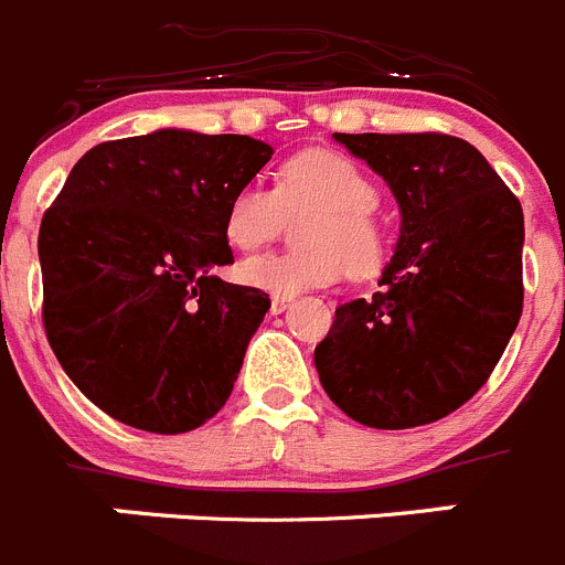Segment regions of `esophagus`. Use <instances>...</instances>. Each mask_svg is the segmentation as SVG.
<instances>
[{
	"instance_id": "obj_1",
	"label": "esophagus",
	"mask_w": 565,
	"mask_h": 565,
	"mask_svg": "<svg viewBox=\"0 0 565 565\" xmlns=\"http://www.w3.org/2000/svg\"><path fill=\"white\" fill-rule=\"evenodd\" d=\"M289 303H292V298H284V295H273V298H270V312L273 315L287 312Z\"/></svg>"
}]
</instances>
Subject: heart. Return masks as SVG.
<instances>
[{"label": "heart", "mask_w": 565, "mask_h": 565, "mask_svg": "<svg viewBox=\"0 0 565 565\" xmlns=\"http://www.w3.org/2000/svg\"><path fill=\"white\" fill-rule=\"evenodd\" d=\"M379 186L354 158L334 150H307L278 170L276 189L242 183L228 198L225 239L236 250H256L281 234L287 217L312 211L300 225V253H262L236 265L245 287L295 298L329 287L348 270L371 278L390 256V234L373 214Z\"/></svg>", "instance_id": "heart-1"}]
</instances>
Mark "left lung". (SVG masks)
I'll return each mask as SVG.
<instances>
[{
    "label": "left lung",
    "instance_id": "left-lung-1",
    "mask_svg": "<svg viewBox=\"0 0 565 565\" xmlns=\"http://www.w3.org/2000/svg\"><path fill=\"white\" fill-rule=\"evenodd\" d=\"M387 181L402 234L371 300L342 303L315 367L331 402L373 429L435 424L471 398L524 307V211L468 141L334 134Z\"/></svg>",
    "mask_w": 565,
    "mask_h": 565
}]
</instances>
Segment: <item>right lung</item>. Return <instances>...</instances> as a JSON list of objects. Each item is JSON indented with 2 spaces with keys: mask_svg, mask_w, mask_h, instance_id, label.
Returning <instances> with one entry per match:
<instances>
[{
  "mask_svg": "<svg viewBox=\"0 0 565 565\" xmlns=\"http://www.w3.org/2000/svg\"><path fill=\"white\" fill-rule=\"evenodd\" d=\"M270 156L250 136L167 128L103 141L72 167L39 231L44 329L110 418L178 435L228 402L270 298L211 270L234 262L228 198Z\"/></svg>",
  "mask_w": 565,
  "mask_h": 565,
  "instance_id": "add662e5",
  "label": "right lung"
}]
</instances>
